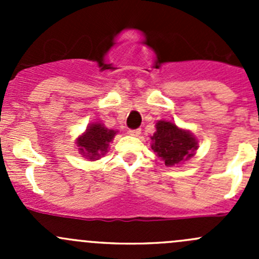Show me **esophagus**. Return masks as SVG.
<instances>
[{
  "instance_id": "esophagus-1",
  "label": "esophagus",
  "mask_w": 259,
  "mask_h": 259,
  "mask_svg": "<svg viewBox=\"0 0 259 259\" xmlns=\"http://www.w3.org/2000/svg\"><path fill=\"white\" fill-rule=\"evenodd\" d=\"M129 134L132 135V137H139L140 134H142V130L140 129H135V130H129Z\"/></svg>"
}]
</instances>
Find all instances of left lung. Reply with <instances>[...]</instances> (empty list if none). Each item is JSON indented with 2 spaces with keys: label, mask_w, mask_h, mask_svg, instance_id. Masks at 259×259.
<instances>
[{
  "label": "left lung",
  "mask_w": 259,
  "mask_h": 259,
  "mask_svg": "<svg viewBox=\"0 0 259 259\" xmlns=\"http://www.w3.org/2000/svg\"><path fill=\"white\" fill-rule=\"evenodd\" d=\"M150 137L151 149L166 166L180 165L195 155L199 142L192 132L169 120H158Z\"/></svg>",
  "instance_id": "8db88e82"
}]
</instances>
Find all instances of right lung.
Listing matches in <instances>:
<instances>
[{
	"instance_id": "1",
	"label": "right lung",
	"mask_w": 259,
	"mask_h": 259,
	"mask_svg": "<svg viewBox=\"0 0 259 259\" xmlns=\"http://www.w3.org/2000/svg\"><path fill=\"white\" fill-rule=\"evenodd\" d=\"M116 134L117 130L108 129L101 122H93L89 124L85 132L76 138L75 144L83 158L95 161L108 153L110 143Z\"/></svg>"
}]
</instances>
